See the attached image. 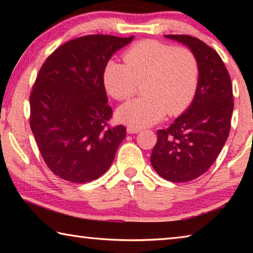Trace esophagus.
I'll list each match as a JSON object with an SVG mask.
<instances>
[{"mask_svg":"<svg viewBox=\"0 0 253 253\" xmlns=\"http://www.w3.org/2000/svg\"><path fill=\"white\" fill-rule=\"evenodd\" d=\"M140 131V128L138 127H134V126H128L127 127V132H129V134H136V132Z\"/></svg>","mask_w":253,"mask_h":253,"instance_id":"esophagus-1","label":"esophagus"}]
</instances>
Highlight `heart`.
<instances>
[{"label":"heart","instance_id":"b5f03b06","mask_svg":"<svg viewBox=\"0 0 253 253\" xmlns=\"http://www.w3.org/2000/svg\"><path fill=\"white\" fill-rule=\"evenodd\" d=\"M124 61L107 62L106 90L116 100H127L143 84L144 97L123 105L118 119L129 126L146 127L165 116L182 114L195 96L199 63L186 48H175L156 40L138 42L124 54Z\"/></svg>","mask_w":253,"mask_h":253}]
</instances>
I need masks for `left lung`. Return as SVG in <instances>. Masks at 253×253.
<instances>
[{
  "label": "left lung",
  "mask_w": 253,
  "mask_h": 253,
  "mask_svg": "<svg viewBox=\"0 0 253 253\" xmlns=\"http://www.w3.org/2000/svg\"><path fill=\"white\" fill-rule=\"evenodd\" d=\"M186 44L199 63V84L188 109L166 129L157 130L151 163L161 177L190 182L203 175L228 138L233 111L232 84L215 50L198 38L169 34Z\"/></svg>",
  "instance_id": "obj_1"
}]
</instances>
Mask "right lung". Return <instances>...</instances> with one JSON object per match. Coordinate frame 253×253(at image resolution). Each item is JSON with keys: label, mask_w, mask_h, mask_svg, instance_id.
I'll use <instances>...</instances> for the list:
<instances>
[{"label": "right lung", "mask_w": 253, "mask_h": 253, "mask_svg": "<svg viewBox=\"0 0 253 253\" xmlns=\"http://www.w3.org/2000/svg\"><path fill=\"white\" fill-rule=\"evenodd\" d=\"M131 37L90 34L66 42L42 65L30 95V127L51 172L72 183L97 179L126 137L110 126L104 69Z\"/></svg>", "instance_id": "add662e5"}]
</instances>
